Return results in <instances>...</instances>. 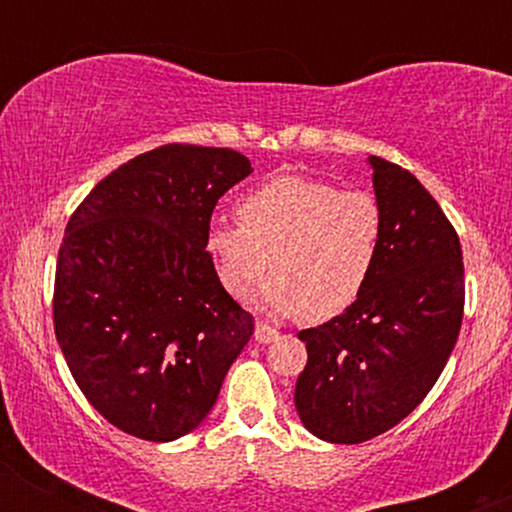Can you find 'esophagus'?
Listing matches in <instances>:
<instances>
[{
  "mask_svg": "<svg viewBox=\"0 0 512 512\" xmlns=\"http://www.w3.org/2000/svg\"><path fill=\"white\" fill-rule=\"evenodd\" d=\"M280 337V332H277L275 327H270V324H265V322H257V327H255V339L260 344H270V342H275V339Z\"/></svg>",
  "mask_w": 512,
  "mask_h": 512,
  "instance_id": "34e87169",
  "label": "esophagus"
}]
</instances>
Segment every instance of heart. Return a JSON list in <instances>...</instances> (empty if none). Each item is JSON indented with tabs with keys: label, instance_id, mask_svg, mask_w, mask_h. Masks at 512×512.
I'll use <instances>...</instances> for the list:
<instances>
[{
	"label": "heart",
	"instance_id": "heart-1",
	"mask_svg": "<svg viewBox=\"0 0 512 512\" xmlns=\"http://www.w3.org/2000/svg\"><path fill=\"white\" fill-rule=\"evenodd\" d=\"M381 237L384 213L371 193L282 173L245 193L237 223L210 225L205 252L235 299H250L272 262L262 307L319 324L352 309L369 287Z\"/></svg>",
	"mask_w": 512,
	"mask_h": 512
}]
</instances>
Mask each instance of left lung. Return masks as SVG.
Here are the masks:
<instances>
[{"instance_id": "1", "label": "left lung", "mask_w": 512, "mask_h": 512, "mask_svg": "<svg viewBox=\"0 0 512 512\" xmlns=\"http://www.w3.org/2000/svg\"><path fill=\"white\" fill-rule=\"evenodd\" d=\"M384 213L379 265L352 309L302 329L307 366L294 386L304 428L361 443L426 399L463 322V255L441 205L401 165L369 158Z\"/></svg>"}]
</instances>
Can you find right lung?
<instances>
[{"label":"right lung","instance_id":"1","mask_svg":"<svg viewBox=\"0 0 512 512\" xmlns=\"http://www.w3.org/2000/svg\"><path fill=\"white\" fill-rule=\"evenodd\" d=\"M252 173L242 153L170 143L101 180L59 247L54 332L89 404L143 441H175L203 423L252 314L205 252L210 218Z\"/></svg>","mask_w":512,"mask_h":512}]
</instances>
